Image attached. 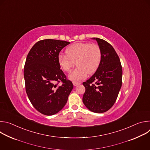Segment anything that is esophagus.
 Here are the masks:
<instances>
[{
  "instance_id": "esophagus-1",
  "label": "esophagus",
  "mask_w": 150,
  "mask_h": 150,
  "mask_svg": "<svg viewBox=\"0 0 150 150\" xmlns=\"http://www.w3.org/2000/svg\"><path fill=\"white\" fill-rule=\"evenodd\" d=\"M79 83H80V82H73V84H74V86H76L77 85H78V84H79Z\"/></svg>"
}]
</instances>
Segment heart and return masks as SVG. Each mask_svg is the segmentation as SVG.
Returning a JSON list of instances; mask_svg holds the SVG:
<instances>
[{
  "label": "heart",
  "mask_w": 150,
  "mask_h": 150,
  "mask_svg": "<svg viewBox=\"0 0 150 150\" xmlns=\"http://www.w3.org/2000/svg\"><path fill=\"white\" fill-rule=\"evenodd\" d=\"M67 54H59L58 62L65 72H70L76 64L77 68L68 76L69 79L76 82L94 74L97 69L101 58L100 47L95 44L79 42L69 47ZM76 63H75V62Z\"/></svg>",
  "instance_id": "heart-1"
}]
</instances>
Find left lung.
Here are the masks:
<instances>
[{"mask_svg": "<svg viewBox=\"0 0 150 150\" xmlns=\"http://www.w3.org/2000/svg\"><path fill=\"white\" fill-rule=\"evenodd\" d=\"M96 40L101 52L99 66L94 74L82 83L85 88L82 101L94 113L109 110L115 104L122 82V68L120 59L113 46L106 41Z\"/></svg>", "mask_w": 150, "mask_h": 150, "instance_id": "obj_1", "label": "left lung"}]
</instances>
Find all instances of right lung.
Returning a JSON list of instances; mask_svg holds the SVG:
<instances>
[{
	"label": "right lung",
	"mask_w": 150,
	"mask_h": 150,
	"mask_svg": "<svg viewBox=\"0 0 150 150\" xmlns=\"http://www.w3.org/2000/svg\"><path fill=\"white\" fill-rule=\"evenodd\" d=\"M70 43L53 39L40 40L33 46L24 69L25 90L34 108L47 116L60 111L73 89L58 62L61 50Z\"/></svg>",
	"instance_id": "right-lung-1"
}]
</instances>
